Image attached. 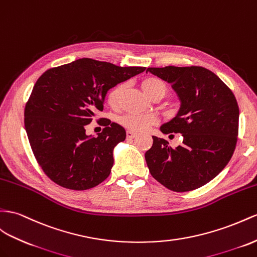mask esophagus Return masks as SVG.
Segmentation results:
<instances>
[{
    "label": "esophagus",
    "mask_w": 257,
    "mask_h": 257,
    "mask_svg": "<svg viewBox=\"0 0 257 257\" xmlns=\"http://www.w3.org/2000/svg\"><path fill=\"white\" fill-rule=\"evenodd\" d=\"M127 139H134L135 137H137V134L136 133H134V131H127Z\"/></svg>",
    "instance_id": "esophagus-1"
}]
</instances>
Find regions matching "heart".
Instances as JSON below:
<instances>
[{"label": "heart", "mask_w": 257, "mask_h": 257, "mask_svg": "<svg viewBox=\"0 0 257 257\" xmlns=\"http://www.w3.org/2000/svg\"><path fill=\"white\" fill-rule=\"evenodd\" d=\"M141 88L148 96H151L154 93H162L163 95H165L167 91L165 83L154 77L143 79L141 82ZM122 90L123 84H118L108 92L107 102L110 106L114 107L119 102ZM119 121L123 127L131 131H144L157 122V117L152 114H127L122 116Z\"/></svg>", "instance_id": "b5f03b06"}]
</instances>
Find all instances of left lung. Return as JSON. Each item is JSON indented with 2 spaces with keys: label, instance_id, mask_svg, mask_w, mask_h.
Returning a JSON list of instances; mask_svg holds the SVG:
<instances>
[{
  "label": "left lung",
  "instance_id": "8db88e82",
  "mask_svg": "<svg viewBox=\"0 0 257 257\" xmlns=\"http://www.w3.org/2000/svg\"><path fill=\"white\" fill-rule=\"evenodd\" d=\"M154 76L172 84L180 101L178 113L161 126L163 134H181L173 149L153 136L146 153L151 175L164 187L187 192L206 185L226 167L234 152L239 131V106L220 78L204 67H151Z\"/></svg>",
  "mask_w": 257,
  "mask_h": 257
}]
</instances>
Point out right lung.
Wrapping results in <instances>:
<instances>
[{
	"instance_id": "1",
	"label": "right lung",
	"mask_w": 257,
	"mask_h": 257,
	"mask_svg": "<svg viewBox=\"0 0 257 257\" xmlns=\"http://www.w3.org/2000/svg\"><path fill=\"white\" fill-rule=\"evenodd\" d=\"M144 70L79 58L38 79L25 107V128L37 162L52 181L87 190L107 178L114 148L126 139V130L105 118L97 137L85 135V126L103 110L109 89Z\"/></svg>"
}]
</instances>
